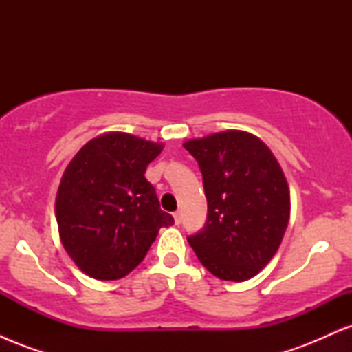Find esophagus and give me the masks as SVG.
<instances>
[{"mask_svg":"<svg viewBox=\"0 0 352 352\" xmlns=\"http://www.w3.org/2000/svg\"><path fill=\"white\" fill-rule=\"evenodd\" d=\"M173 220H175V225H179L182 221V212L180 210H177L175 213H173Z\"/></svg>","mask_w":352,"mask_h":352,"instance_id":"34e87169","label":"esophagus"}]
</instances>
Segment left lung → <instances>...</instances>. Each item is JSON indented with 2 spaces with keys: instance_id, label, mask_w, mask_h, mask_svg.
<instances>
[{
  "instance_id": "left-lung-1",
  "label": "left lung",
  "mask_w": 352,
  "mask_h": 352,
  "mask_svg": "<svg viewBox=\"0 0 352 352\" xmlns=\"http://www.w3.org/2000/svg\"><path fill=\"white\" fill-rule=\"evenodd\" d=\"M184 147L204 175L207 223L188 243L200 263L225 281L256 276L280 248L292 212L281 165L260 137L215 132Z\"/></svg>"
}]
</instances>
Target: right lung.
I'll return each instance as SVG.
<instances>
[{
    "label": "right lung",
    "instance_id": "right-lung-1",
    "mask_svg": "<svg viewBox=\"0 0 352 352\" xmlns=\"http://www.w3.org/2000/svg\"><path fill=\"white\" fill-rule=\"evenodd\" d=\"M162 142L104 132L79 148L60 177L56 220L60 243L76 266L99 281L124 278L173 225L145 179Z\"/></svg>",
    "mask_w": 352,
    "mask_h": 352
}]
</instances>
